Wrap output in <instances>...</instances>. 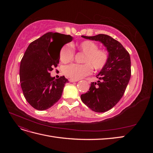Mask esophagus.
Listing matches in <instances>:
<instances>
[{"label": "esophagus", "mask_w": 153, "mask_h": 153, "mask_svg": "<svg viewBox=\"0 0 153 153\" xmlns=\"http://www.w3.org/2000/svg\"><path fill=\"white\" fill-rule=\"evenodd\" d=\"M69 81L70 82H77L78 80H73V79H69Z\"/></svg>", "instance_id": "34e87169"}]
</instances>
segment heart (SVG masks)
Masks as SVG:
<instances>
[{"label": "heart", "mask_w": 153, "mask_h": 153, "mask_svg": "<svg viewBox=\"0 0 153 153\" xmlns=\"http://www.w3.org/2000/svg\"><path fill=\"white\" fill-rule=\"evenodd\" d=\"M77 49L85 53L82 64H71L63 69V73L68 78L73 80H79L89 75L92 68L95 71L103 69L108 62V53L105 49L98 48V45L91 40H85L76 45ZM75 56V50L71 46L68 44L62 48L60 53L61 60L68 62L73 60Z\"/></svg>", "instance_id": "b5f03b06"}]
</instances>
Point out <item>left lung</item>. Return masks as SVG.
I'll use <instances>...</instances> for the list:
<instances>
[{"mask_svg": "<svg viewBox=\"0 0 153 153\" xmlns=\"http://www.w3.org/2000/svg\"><path fill=\"white\" fill-rule=\"evenodd\" d=\"M82 37L100 41L108 52L107 63L96 75L99 80L92 82L88 92L81 95L83 103L92 110L105 112L113 108L124 95L131 76L130 56L123 46L110 36Z\"/></svg>", "mask_w": 153, "mask_h": 153, "instance_id": "8db88e82", "label": "left lung"}]
</instances>
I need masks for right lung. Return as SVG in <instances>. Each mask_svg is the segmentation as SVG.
I'll list each match as a JSON object with an SVG mask.
<instances>
[{
	"mask_svg": "<svg viewBox=\"0 0 153 153\" xmlns=\"http://www.w3.org/2000/svg\"><path fill=\"white\" fill-rule=\"evenodd\" d=\"M57 36L64 39L59 49L53 45L52 41ZM72 39L70 35L50 32L32 41L27 47L21 60L20 80L24 97L35 109L47 110L61 98L68 80L64 76L55 79L50 71L57 66L62 47Z\"/></svg>",
	"mask_w": 153,
	"mask_h": 153,
	"instance_id": "obj_1",
	"label": "right lung"
}]
</instances>
